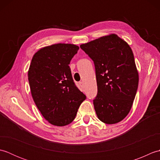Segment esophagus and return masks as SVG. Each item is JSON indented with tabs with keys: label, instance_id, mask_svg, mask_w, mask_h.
Returning a JSON list of instances; mask_svg holds the SVG:
<instances>
[{
	"label": "esophagus",
	"instance_id": "esophagus-1",
	"mask_svg": "<svg viewBox=\"0 0 160 160\" xmlns=\"http://www.w3.org/2000/svg\"><path fill=\"white\" fill-rule=\"evenodd\" d=\"M79 84H80V87H82V89H84V86H85V85H84V82H82H82H80Z\"/></svg>",
	"mask_w": 160,
	"mask_h": 160
}]
</instances>
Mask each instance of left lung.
<instances>
[{
    "mask_svg": "<svg viewBox=\"0 0 160 160\" xmlns=\"http://www.w3.org/2000/svg\"><path fill=\"white\" fill-rule=\"evenodd\" d=\"M80 47L96 68L98 94L93 105L97 116L105 124H116L128 114L138 87L139 74L132 49L115 33Z\"/></svg>",
    "mask_w": 160,
    "mask_h": 160,
    "instance_id": "obj_1",
    "label": "left lung"
}]
</instances>
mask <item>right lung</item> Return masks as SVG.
Segmentation results:
<instances>
[{"label": "right lung", "instance_id": "1", "mask_svg": "<svg viewBox=\"0 0 160 160\" xmlns=\"http://www.w3.org/2000/svg\"><path fill=\"white\" fill-rule=\"evenodd\" d=\"M79 47L58 43L40 49L33 55L28 71L33 100L50 124H69L76 118L85 95L73 82L69 66Z\"/></svg>", "mask_w": 160, "mask_h": 160}]
</instances>
